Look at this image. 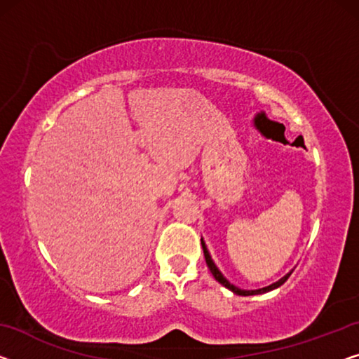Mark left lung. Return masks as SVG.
I'll return each mask as SVG.
<instances>
[{
	"instance_id": "1",
	"label": "left lung",
	"mask_w": 359,
	"mask_h": 359,
	"mask_svg": "<svg viewBox=\"0 0 359 359\" xmlns=\"http://www.w3.org/2000/svg\"><path fill=\"white\" fill-rule=\"evenodd\" d=\"M201 247H203V253H205V259H206V264H208V267H210V271H211V274L214 276V279H216L219 283H222L224 287H227L229 290H232L233 293H237V295H243V297H248V295H258V293H266V292H269V290H274V288H277V287H280L283 282H285L288 277H290V274H287L285 277H282L280 280H277L276 283H272V285H269V287H264V288H259V290H242V288H238V287H235V285H232L231 282H229L226 277H224L221 272H219V269L216 267V264L212 263V259H211V256H210V253H208V250H206V245H205V242H203V238H201Z\"/></svg>"
}]
</instances>
